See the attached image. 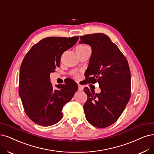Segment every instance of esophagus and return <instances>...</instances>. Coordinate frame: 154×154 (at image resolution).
<instances>
[{"mask_svg":"<svg viewBox=\"0 0 154 154\" xmlns=\"http://www.w3.org/2000/svg\"><path fill=\"white\" fill-rule=\"evenodd\" d=\"M78 89H79V91H82L83 90V88H82V86H81V85H78Z\"/></svg>","mask_w":154,"mask_h":154,"instance_id":"esophagus-1","label":"esophagus"}]
</instances>
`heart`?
Returning a JSON list of instances; mask_svg holds the SVG:
<instances>
[{
    "mask_svg": "<svg viewBox=\"0 0 154 154\" xmlns=\"http://www.w3.org/2000/svg\"><path fill=\"white\" fill-rule=\"evenodd\" d=\"M88 49H90L89 46L86 45H78L76 48V51H83L86 50Z\"/></svg>",
    "mask_w": 154,
    "mask_h": 154,
    "instance_id": "b5f03b06",
    "label": "heart"
}]
</instances>
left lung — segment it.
<instances>
[{"mask_svg": "<svg viewBox=\"0 0 154 154\" xmlns=\"http://www.w3.org/2000/svg\"><path fill=\"white\" fill-rule=\"evenodd\" d=\"M79 44L92 49L86 72V84L98 82L101 92L84 91L88 100L84 105L88 121L98 128L116 122L122 114L131 97V72L128 62L118 47L104 33L81 37Z\"/></svg>", "mask_w": 154, "mask_h": 154, "instance_id": "1", "label": "left lung"}]
</instances>
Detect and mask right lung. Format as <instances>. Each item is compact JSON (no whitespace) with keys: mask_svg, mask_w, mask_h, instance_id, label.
I'll use <instances>...</instances> for the list:
<instances>
[{"mask_svg":"<svg viewBox=\"0 0 154 154\" xmlns=\"http://www.w3.org/2000/svg\"><path fill=\"white\" fill-rule=\"evenodd\" d=\"M79 37H50L42 39L25 55L20 66L19 95L27 116L37 124L50 126L63 117L62 109L78 89L68 79L54 89L50 73L60 66L62 54L73 46Z\"/></svg>","mask_w":154,"mask_h":154,"instance_id":"1","label":"right lung"}]
</instances>
